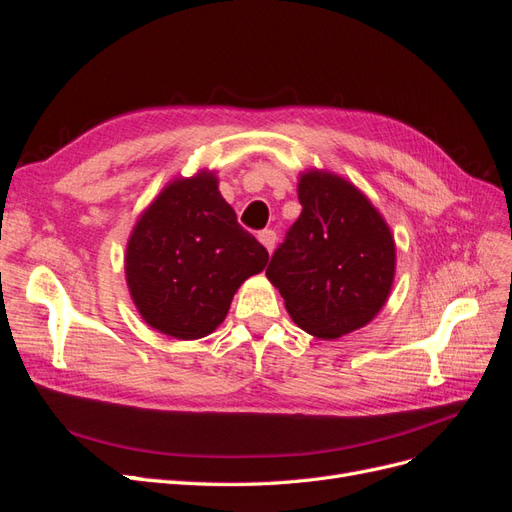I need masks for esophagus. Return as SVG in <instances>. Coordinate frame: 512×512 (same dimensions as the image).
I'll use <instances>...</instances> for the list:
<instances>
[{
	"label": "esophagus",
	"instance_id": "obj_1",
	"mask_svg": "<svg viewBox=\"0 0 512 512\" xmlns=\"http://www.w3.org/2000/svg\"><path fill=\"white\" fill-rule=\"evenodd\" d=\"M258 239H260V243L267 247V252L269 254H273V250H275V243H277V235H275V230H262L260 235H258Z\"/></svg>",
	"mask_w": 512,
	"mask_h": 512
}]
</instances>
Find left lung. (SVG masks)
I'll return each instance as SVG.
<instances>
[{
	"label": "left lung",
	"mask_w": 512,
	"mask_h": 512,
	"mask_svg": "<svg viewBox=\"0 0 512 512\" xmlns=\"http://www.w3.org/2000/svg\"><path fill=\"white\" fill-rule=\"evenodd\" d=\"M299 220L267 267L292 322L337 339L378 316L395 282V239L371 200L331 170L307 168L297 183Z\"/></svg>",
	"instance_id": "left-lung-1"
}]
</instances>
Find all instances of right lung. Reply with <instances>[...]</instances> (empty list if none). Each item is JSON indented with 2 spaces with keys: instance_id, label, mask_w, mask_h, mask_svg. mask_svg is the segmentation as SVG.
<instances>
[{
  "instance_id": "right-lung-1",
  "label": "right lung",
  "mask_w": 512,
  "mask_h": 512,
  "mask_svg": "<svg viewBox=\"0 0 512 512\" xmlns=\"http://www.w3.org/2000/svg\"><path fill=\"white\" fill-rule=\"evenodd\" d=\"M218 183L207 168L168 181L138 215L123 256L138 314L151 329L185 342L218 329L239 286L269 262Z\"/></svg>"
}]
</instances>
